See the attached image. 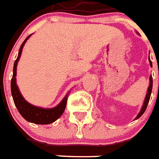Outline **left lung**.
Wrapping results in <instances>:
<instances>
[{
	"instance_id": "1",
	"label": "left lung",
	"mask_w": 159,
	"mask_h": 159,
	"mask_svg": "<svg viewBox=\"0 0 159 159\" xmlns=\"http://www.w3.org/2000/svg\"><path fill=\"white\" fill-rule=\"evenodd\" d=\"M137 33V32H136ZM138 34V33H137ZM148 60H149V62H150V66H151V67H152V61L150 58L148 57ZM152 75L150 76L149 77V86H148V92H147V94H146V97H145V99H144V103L142 104V107L141 110H140V112L138 113V115L136 116L135 120H137V119H139L141 116L143 115V113L145 112L146 109H147V106H148V102H149V99H150V96H151V93H152Z\"/></svg>"
}]
</instances>
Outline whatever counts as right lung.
Masks as SVG:
<instances>
[{"instance_id":"1","label":"right lung","mask_w":159,"mask_h":159,"mask_svg":"<svg viewBox=\"0 0 159 159\" xmlns=\"http://www.w3.org/2000/svg\"><path fill=\"white\" fill-rule=\"evenodd\" d=\"M31 35L32 34L28 36L26 38L25 40L23 41V43H22V45L20 47L17 60L14 62L13 75H12V78L11 81V95L13 98L14 103L17 107L18 112L27 121L38 125L51 124L53 122L56 121L57 119L60 118L65 111V109L66 106V102H67L68 95L70 93V91L68 92L64 98L61 100V102L59 103L57 106L51 108V109H46V108H42V107L33 105L31 103H29L28 101H26L25 98L23 97V95L21 94L19 89L17 85V81H16L17 80L16 76H17V62L21 57L24 44Z\"/></svg>"}]
</instances>
